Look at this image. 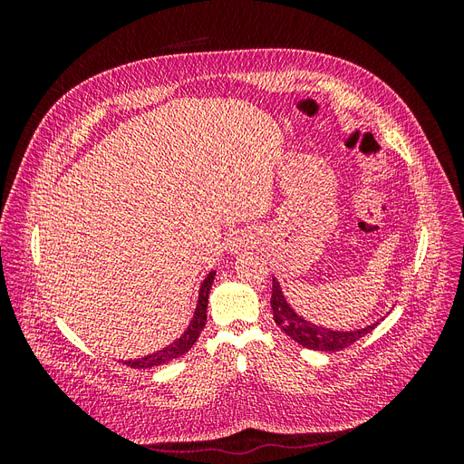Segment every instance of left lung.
Returning a JSON list of instances; mask_svg holds the SVG:
<instances>
[{"mask_svg": "<svg viewBox=\"0 0 464 464\" xmlns=\"http://www.w3.org/2000/svg\"><path fill=\"white\" fill-rule=\"evenodd\" d=\"M271 307H273L275 323L290 336L292 341H296L298 344H302L305 348L321 350V353H336V350L348 348L350 344H354L356 341L362 339V336H366L372 329L377 327V323H373V325L358 329V331H331V329L312 325V323L302 319L286 304V300L283 296V290H280V285L276 283V278H273Z\"/></svg>", "mask_w": 464, "mask_h": 464, "instance_id": "8db88e82", "label": "left lung"}]
</instances>
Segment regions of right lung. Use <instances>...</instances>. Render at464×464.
<instances>
[{"label":"right lung","instance_id":"right-lung-1","mask_svg":"<svg viewBox=\"0 0 464 464\" xmlns=\"http://www.w3.org/2000/svg\"><path fill=\"white\" fill-rule=\"evenodd\" d=\"M215 280V271L208 273L207 278L203 280L201 290H199V302H198V310H195V315L189 323V327L186 329V333L179 336L178 341H174L170 346H166L159 353L149 354L145 358H139V360H130V362H123L125 366L130 368H152V366H162V363L172 362L176 358L184 356L188 350L195 344V341L199 339V334L205 327V321H207V304H208V292H210V285H213Z\"/></svg>","mask_w":464,"mask_h":464}]
</instances>
